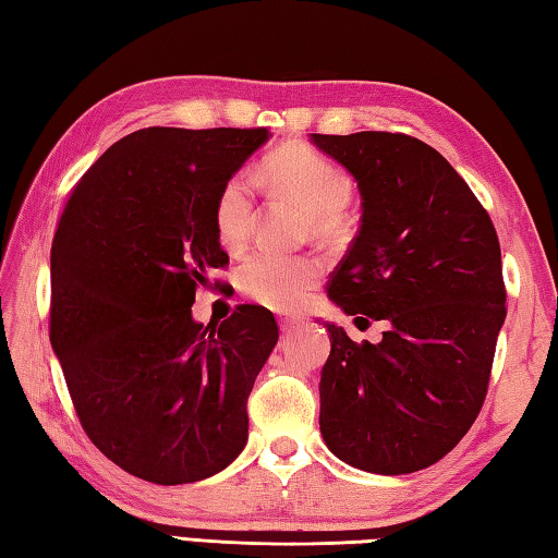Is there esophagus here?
<instances>
[{
    "label": "esophagus",
    "instance_id": "obj_1",
    "mask_svg": "<svg viewBox=\"0 0 558 558\" xmlns=\"http://www.w3.org/2000/svg\"><path fill=\"white\" fill-rule=\"evenodd\" d=\"M301 323H303L301 315H281V317H279V325H281L283 332H291V329L301 327Z\"/></svg>",
    "mask_w": 558,
    "mask_h": 558
}]
</instances>
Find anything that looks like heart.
Returning a JSON list of instances; mask_svg holds the SVG:
<instances>
[{
    "label": "heart",
    "mask_w": 558,
    "mask_h": 558,
    "mask_svg": "<svg viewBox=\"0 0 558 558\" xmlns=\"http://www.w3.org/2000/svg\"><path fill=\"white\" fill-rule=\"evenodd\" d=\"M263 178L277 192L311 209V229L327 243L349 233L344 207L351 199V178L329 158L299 142L281 144L263 163ZM216 235L226 250H241L255 223L253 183L245 173L226 180L214 209ZM320 263L311 255L255 253L238 269V283L250 299L271 311H293L320 279Z\"/></svg>",
    "instance_id": "obj_1"
}]
</instances>
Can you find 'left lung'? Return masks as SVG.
Listing matches in <instances>:
<instances>
[{
    "label": "left lung",
    "mask_w": 558,
    "mask_h": 558,
    "mask_svg": "<svg viewBox=\"0 0 558 558\" xmlns=\"http://www.w3.org/2000/svg\"><path fill=\"white\" fill-rule=\"evenodd\" d=\"M354 175L361 229L327 295L378 344L325 323L320 434L329 452L373 474L426 470L458 446L484 404L506 320L492 219L434 146L407 134H311Z\"/></svg>",
    "instance_id": "left-lung-1"
}]
</instances>
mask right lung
Listing matches in <instances>:
<instances>
[{
  "instance_id": "add662e5",
  "label": "right lung",
  "mask_w": 558,
  "mask_h": 558,
  "mask_svg": "<svg viewBox=\"0 0 558 558\" xmlns=\"http://www.w3.org/2000/svg\"><path fill=\"white\" fill-rule=\"evenodd\" d=\"M269 130L149 128L78 180L52 238L50 342L90 442L144 482L207 480L243 452L247 395L277 347L263 305L192 317L229 263L214 209Z\"/></svg>"
}]
</instances>
